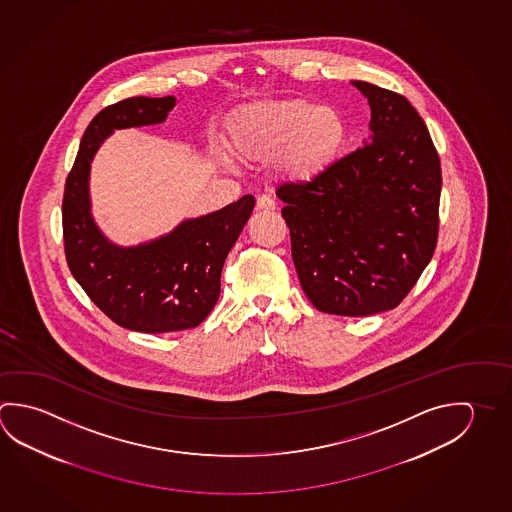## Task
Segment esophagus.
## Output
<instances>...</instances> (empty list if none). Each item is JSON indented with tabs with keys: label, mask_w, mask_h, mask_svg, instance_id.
<instances>
[{
	"label": "esophagus",
	"mask_w": 512,
	"mask_h": 512,
	"mask_svg": "<svg viewBox=\"0 0 512 512\" xmlns=\"http://www.w3.org/2000/svg\"><path fill=\"white\" fill-rule=\"evenodd\" d=\"M277 207V203H275V199L271 198V196H266V194H262L257 198V208L259 210H275Z\"/></svg>",
	"instance_id": "obj_1"
}]
</instances>
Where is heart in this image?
Returning a JSON list of instances; mask_svg holds the SVG:
<instances>
[{"label":"heart","instance_id":"1","mask_svg":"<svg viewBox=\"0 0 512 512\" xmlns=\"http://www.w3.org/2000/svg\"><path fill=\"white\" fill-rule=\"evenodd\" d=\"M239 153L277 155V169L293 181H311L331 167L347 140L340 111L304 99L269 100L244 106L230 126Z\"/></svg>","mask_w":512,"mask_h":512}]
</instances>
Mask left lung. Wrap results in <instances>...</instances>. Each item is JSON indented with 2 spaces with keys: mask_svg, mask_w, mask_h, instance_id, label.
<instances>
[{
  "mask_svg": "<svg viewBox=\"0 0 512 512\" xmlns=\"http://www.w3.org/2000/svg\"><path fill=\"white\" fill-rule=\"evenodd\" d=\"M352 86L368 99L370 140L277 196L307 298L322 313L368 316L401 304L433 257L442 174L428 127L403 95Z\"/></svg>",
  "mask_w": 512,
  "mask_h": 512,
  "instance_id": "8db88e82",
  "label": "left lung"
}]
</instances>
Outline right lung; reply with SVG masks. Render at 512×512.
Wrapping results in <instances>:
<instances>
[{
    "label": "right lung",
    "mask_w": 512,
    "mask_h": 512,
    "mask_svg": "<svg viewBox=\"0 0 512 512\" xmlns=\"http://www.w3.org/2000/svg\"><path fill=\"white\" fill-rule=\"evenodd\" d=\"M174 106V97H131L102 109L86 127L64 185V252L73 277L113 322L149 334L185 331L207 318L226 257L255 207L248 194L138 246H118L100 232L91 216L93 156L115 129L162 124Z\"/></svg>",
    "instance_id": "right-lung-1"
}]
</instances>
